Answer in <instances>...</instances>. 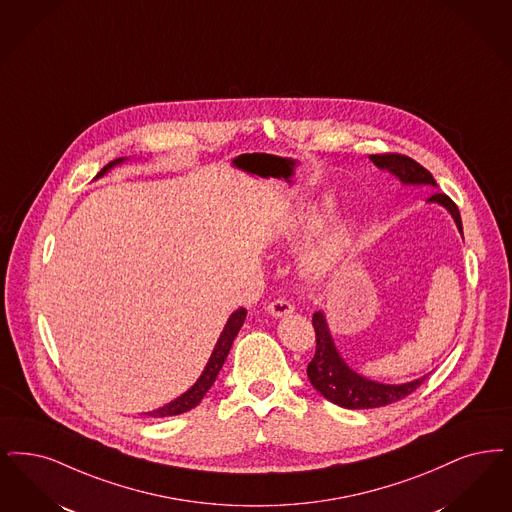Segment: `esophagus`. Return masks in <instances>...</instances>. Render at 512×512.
<instances>
[{
	"mask_svg": "<svg viewBox=\"0 0 512 512\" xmlns=\"http://www.w3.org/2000/svg\"><path fill=\"white\" fill-rule=\"evenodd\" d=\"M266 312L272 314V316H276V318H282V316L291 314L293 307H291V303L286 301V299H274V301H270V303L266 305Z\"/></svg>",
	"mask_w": 512,
	"mask_h": 512,
	"instance_id": "34e87169",
	"label": "esophagus"
}]
</instances>
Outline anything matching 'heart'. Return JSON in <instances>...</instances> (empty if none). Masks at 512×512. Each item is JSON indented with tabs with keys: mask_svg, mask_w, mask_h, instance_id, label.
<instances>
[{
	"mask_svg": "<svg viewBox=\"0 0 512 512\" xmlns=\"http://www.w3.org/2000/svg\"><path fill=\"white\" fill-rule=\"evenodd\" d=\"M324 217H326V211L310 213L303 221V228L310 230V228L320 225ZM354 230L356 228L350 221L335 226L328 236L308 253V272H312L316 276H322V274H328L335 266L339 265L345 259L348 249L354 242Z\"/></svg>",
	"mask_w": 512,
	"mask_h": 512,
	"instance_id": "obj_1",
	"label": "heart"
}]
</instances>
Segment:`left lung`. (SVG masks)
<instances>
[{
  "label": "left lung",
  "instance_id": "left-lung-1",
  "mask_svg": "<svg viewBox=\"0 0 512 512\" xmlns=\"http://www.w3.org/2000/svg\"><path fill=\"white\" fill-rule=\"evenodd\" d=\"M369 160L381 169H387L394 173L404 184H432L436 186L434 177L430 175L429 169L423 165L417 164L409 156L404 154H371ZM429 202L444 205L455 219L459 232L463 234V225H461V215L455 202L446 194H432ZM312 326L316 333V352L314 358L308 364L307 375L312 383V387L318 390L329 402L347 409H369L389 406L392 402H398L406 398L413 390L419 389L423 381L429 377L415 379L411 383L404 385H383L369 381L366 377L358 375L356 371L348 368L341 354L333 345L331 333H329L326 318L322 312H314L312 316Z\"/></svg>",
  "mask_w": 512,
  "mask_h": 512
}]
</instances>
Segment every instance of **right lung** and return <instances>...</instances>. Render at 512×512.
<instances>
[{
  "label": "right lung",
  "instance_id": "right-lung-1",
  "mask_svg": "<svg viewBox=\"0 0 512 512\" xmlns=\"http://www.w3.org/2000/svg\"><path fill=\"white\" fill-rule=\"evenodd\" d=\"M122 162L123 158H120V160H114V162L104 165L103 169H101V173H99L97 177H101L110 167H114L116 164H122ZM246 314V308H238V310L228 318L225 329H223V333H221L217 345L213 348V354H211V358H209V362H207V366H205L204 373L200 375V379H198L190 389L186 390L183 396H179L177 400H173L171 404H167L164 408L154 409V411H150V413H146V415H150V417L181 415L184 411H190V409L196 408V406L202 402L205 392L211 389V385L215 383L219 371L223 368L226 356H228V352H230V347H232V343H234L238 331L244 326Z\"/></svg>",
  "mask_w": 512,
  "mask_h": 512
}]
</instances>
